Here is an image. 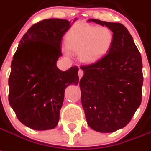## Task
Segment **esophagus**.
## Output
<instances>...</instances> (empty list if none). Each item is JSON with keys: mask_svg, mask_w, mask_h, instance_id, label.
<instances>
[{"mask_svg": "<svg viewBox=\"0 0 151 151\" xmlns=\"http://www.w3.org/2000/svg\"><path fill=\"white\" fill-rule=\"evenodd\" d=\"M78 77H79V78H81L82 77H83V74H84V73H83V71L82 70V69H79V71H78Z\"/></svg>", "mask_w": 151, "mask_h": 151, "instance_id": "esophagus-1", "label": "esophagus"}]
</instances>
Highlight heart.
<instances>
[{
	"label": "heart",
	"instance_id": "heart-1",
	"mask_svg": "<svg viewBox=\"0 0 151 151\" xmlns=\"http://www.w3.org/2000/svg\"><path fill=\"white\" fill-rule=\"evenodd\" d=\"M113 42V32L105 27L85 25L69 31L66 36L65 54L70 51L78 53V58L85 64H91L106 54Z\"/></svg>",
	"mask_w": 151,
	"mask_h": 151
}]
</instances>
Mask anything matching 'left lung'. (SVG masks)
<instances>
[{"label": "left lung", "mask_w": 151, "mask_h": 151, "mask_svg": "<svg viewBox=\"0 0 151 151\" xmlns=\"http://www.w3.org/2000/svg\"><path fill=\"white\" fill-rule=\"evenodd\" d=\"M113 32L107 54L93 64L83 65L79 82L81 101L89 127L112 133L127 126L142 99V58L131 35L120 23L89 19Z\"/></svg>", "instance_id": "8db88e82"}]
</instances>
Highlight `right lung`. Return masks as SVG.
Instances as JSON below:
<instances>
[{"label":"right lung","instance_id":"right-lung-1","mask_svg":"<svg viewBox=\"0 0 151 151\" xmlns=\"http://www.w3.org/2000/svg\"><path fill=\"white\" fill-rule=\"evenodd\" d=\"M71 25L68 20L58 18L35 24L24 35L14 55L8 100L17 119L31 129H54L65 89L78 83V67L63 72L56 65L62 56V36Z\"/></svg>","mask_w":151,"mask_h":151}]
</instances>
